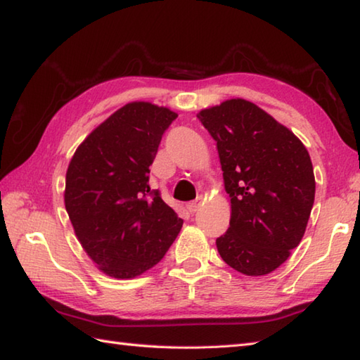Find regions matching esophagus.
Listing matches in <instances>:
<instances>
[{
	"label": "esophagus",
	"instance_id": "esophagus-1",
	"mask_svg": "<svg viewBox=\"0 0 360 360\" xmlns=\"http://www.w3.org/2000/svg\"><path fill=\"white\" fill-rule=\"evenodd\" d=\"M186 207H187V210L190 212V213H195L198 209H200L201 207V198H198V200L196 201H192V202H188L187 205H186Z\"/></svg>",
	"mask_w": 360,
	"mask_h": 360
}]
</instances>
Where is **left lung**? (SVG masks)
Listing matches in <instances>:
<instances>
[{
  "label": "left lung",
  "mask_w": 360,
  "mask_h": 360,
  "mask_svg": "<svg viewBox=\"0 0 360 360\" xmlns=\"http://www.w3.org/2000/svg\"><path fill=\"white\" fill-rule=\"evenodd\" d=\"M217 142L231 226L217 238L221 258L244 275L277 269L300 244L316 195L314 170L300 139L266 111L231 98L198 112Z\"/></svg>",
  "instance_id": "obj_1"
}]
</instances>
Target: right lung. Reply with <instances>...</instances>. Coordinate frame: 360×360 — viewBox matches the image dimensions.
<instances>
[{
    "mask_svg": "<svg viewBox=\"0 0 360 360\" xmlns=\"http://www.w3.org/2000/svg\"><path fill=\"white\" fill-rule=\"evenodd\" d=\"M176 117L164 106L127 103L80 143L68 167L65 207L74 232L110 277L134 278L158 264L184 223L148 184Z\"/></svg>",
    "mask_w": 360,
    "mask_h": 360,
    "instance_id": "right-lung-1",
    "label": "right lung"
}]
</instances>
